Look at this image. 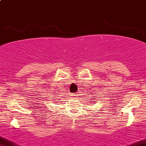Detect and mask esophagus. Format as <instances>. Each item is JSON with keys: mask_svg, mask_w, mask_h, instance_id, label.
<instances>
[{"mask_svg": "<svg viewBox=\"0 0 146 146\" xmlns=\"http://www.w3.org/2000/svg\"><path fill=\"white\" fill-rule=\"evenodd\" d=\"M76 96H77V94H76V95H75V96H76Z\"/></svg>", "mask_w": 146, "mask_h": 146, "instance_id": "obj_1", "label": "esophagus"}]
</instances>
